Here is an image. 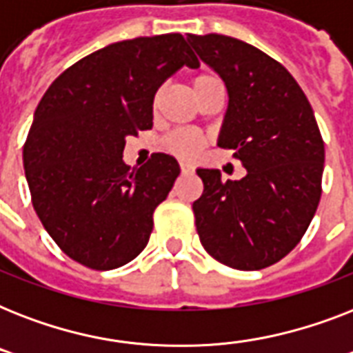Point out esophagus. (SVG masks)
<instances>
[{
    "label": "esophagus",
    "instance_id": "1",
    "mask_svg": "<svg viewBox=\"0 0 353 353\" xmlns=\"http://www.w3.org/2000/svg\"><path fill=\"white\" fill-rule=\"evenodd\" d=\"M179 166H181L183 174H188V172L194 170V165H190V163H187V161H181V163H179Z\"/></svg>",
    "mask_w": 353,
    "mask_h": 353
}]
</instances>
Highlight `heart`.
I'll return each mask as SVG.
<instances>
[{
  "label": "heart",
  "instance_id": "heart-1",
  "mask_svg": "<svg viewBox=\"0 0 353 353\" xmlns=\"http://www.w3.org/2000/svg\"><path fill=\"white\" fill-rule=\"evenodd\" d=\"M210 80H216L214 77H210V74H198V77H194L190 80V88L192 91L199 90L201 85H205ZM161 102V91H157V95L154 99V104L157 106ZM205 137H201L199 133L192 132V130H176V132H172L170 135H166L165 139V150L166 152H170V154L177 155V157H196L199 154V150L205 146Z\"/></svg>",
  "mask_w": 353,
  "mask_h": 353
}]
</instances>
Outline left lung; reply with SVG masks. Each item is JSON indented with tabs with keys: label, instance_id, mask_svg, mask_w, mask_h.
I'll use <instances>...</instances> for the list:
<instances>
[{
	"label": "left lung",
	"instance_id": "8db88e82",
	"mask_svg": "<svg viewBox=\"0 0 353 353\" xmlns=\"http://www.w3.org/2000/svg\"><path fill=\"white\" fill-rule=\"evenodd\" d=\"M199 58L225 82L229 106L218 146L245 166L240 181L198 168L192 203L205 251L232 269L256 271L301 241L321 199L324 143L304 91L265 52L223 34H188Z\"/></svg>",
	"mask_w": 353,
	"mask_h": 353
}]
</instances>
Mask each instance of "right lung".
Listing matches in <instances>:
<instances>
[{
	"label": "right lung",
	"mask_w": 353,
	"mask_h": 353,
	"mask_svg": "<svg viewBox=\"0 0 353 353\" xmlns=\"http://www.w3.org/2000/svg\"><path fill=\"white\" fill-rule=\"evenodd\" d=\"M183 65L199 62L181 34L117 41L73 63L41 97L25 177L41 225L74 262L110 271L148 243L179 165L154 154L130 170L122 152L126 137L152 128L155 93Z\"/></svg>",
	"instance_id": "add662e5"
}]
</instances>
